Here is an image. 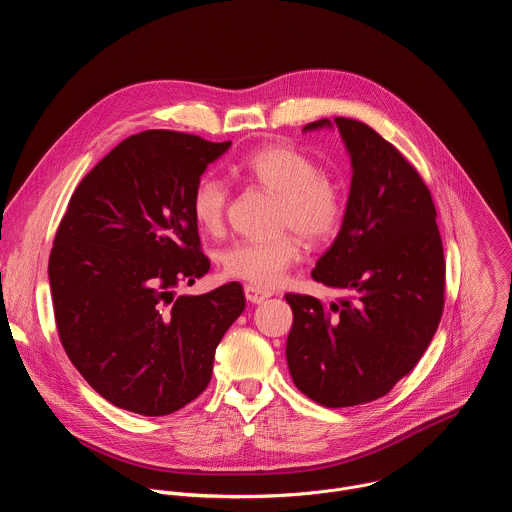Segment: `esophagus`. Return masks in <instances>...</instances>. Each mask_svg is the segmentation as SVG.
<instances>
[{"mask_svg": "<svg viewBox=\"0 0 512 512\" xmlns=\"http://www.w3.org/2000/svg\"><path fill=\"white\" fill-rule=\"evenodd\" d=\"M245 296H247V300H249L251 304H261V302H265L267 298L273 296V291L247 283V285H245Z\"/></svg>", "mask_w": 512, "mask_h": 512, "instance_id": "esophagus-1", "label": "esophagus"}]
</instances>
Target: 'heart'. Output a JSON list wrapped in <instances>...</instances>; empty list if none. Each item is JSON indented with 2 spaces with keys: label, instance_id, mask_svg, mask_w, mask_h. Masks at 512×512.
<instances>
[{
  "label": "heart",
  "instance_id": "1",
  "mask_svg": "<svg viewBox=\"0 0 512 512\" xmlns=\"http://www.w3.org/2000/svg\"><path fill=\"white\" fill-rule=\"evenodd\" d=\"M235 174L277 196L275 225L296 229L310 243H326L338 235L346 216L342 190L322 174L320 166L291 145H265L253 150L237 166ZM229 208L227 186L212 176L196 180L190 194V214L204 235L223 231ZM304 255V243L295 231H281L265 241H239L223 253V269L229 277L257 287L275 285L285 271Z\"/></svg>",
  "mask_w": 512,
  "mask_h": 512
}]
</instances>
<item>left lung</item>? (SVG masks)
<instances>
[{"label":"left lung","mask_w":512,"mask_h":512,"mask_svg":"<svg viewBox=\"0 0 512 512\" xmlns=\"http://www.w3.org/2000/svg\"><path fill=\"white\" fill-rule=\"evenodd\" d=\"M352 162L342 229L312 277L350 291L338 304L287 294L285 356L296 387L324 407L385 397L440 326L446 261L435 204L419 172L367 123L334 119ZM328 119L304 129L330 127Z\"/></svg>","instance_id":"left-lung-1"}]
</instances>
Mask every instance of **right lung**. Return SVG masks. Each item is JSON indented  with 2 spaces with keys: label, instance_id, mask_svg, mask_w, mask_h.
<instances>
[{
  "label": "right lung",
  "instance_id": "obj_1",
  "mask_svg": "<svg viewBox=\"0 0 512 512\" xmlns=\"http://www.w3.org/2000/svg\"><path fill=\"white\" fill-rule=\"evenodd\" d=\"M231 141L150 129L123 139L70 196L48 259L56 330L85 381L119 409L170 415L210 383L245 310L237 281L174 298L210 269L190 194Z\"/></svg>",
  "mask_w": 512,
  "mask_h": 512
}]
</instances>
